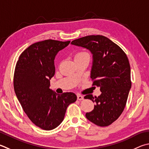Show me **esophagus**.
Instances as JSON below:
<instances>
[{"label": "esophagus", "mask_w": 149, "mask_h": 149, "mask_svg": "<svg viewBox=\"0 0 149 149\" xmlns=\"http://www.w3.org/2000/svg\"><path fill=\"white\" fill-rule=\"evenodd\" d=\"M77 98L78 100H83L84 97L82 95H81V94H77Z\"/></svg>", "instance_id": "34e87169"}]
</instances>
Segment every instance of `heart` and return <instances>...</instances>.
<instances>
[{
    "label": "heart",
    "instance_id": "1",
    "mask_svg": "<svg viewBox=\"0 0 149 149\" xmlns=\"http://www.w3.org/2000/svg\"><path fill=\"white\" fill-rule=\"evenodd\" d=\"M86 56H88V57H89V55H88V54L87 53H86V52H79V53H77L76 55H75L74 59L79 58H82V57H86Z\"/></svg>",
    "mask_w": 149,
    "mask_h": 149
}]
</instances>
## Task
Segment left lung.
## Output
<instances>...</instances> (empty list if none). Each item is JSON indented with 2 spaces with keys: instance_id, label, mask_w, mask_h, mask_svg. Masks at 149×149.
Wrapping results in <instances>:
<instances>
[{
  "instance_id": "8db88e82",
  "label": "left lung",
  "mask_w": 149,
  "mask_h": 149,
  "mask_svg": "<svg viewBox=\"0 0 149 149\" xmlns=\"http://www.w3.org/2000/svg\"><path fill=\"white\" fill-rule=\"evenodd\" d=\"M71 44L87 49L93 54L91 78L93 85L100 88L102 93L98 97L92 94L84 97L95 103L86 117L97 126H109L123 112L131 88L128 58L118 45L102 35L80 38Z\"/></svg>"
}]
</instances>
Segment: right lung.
I'll use <instances>...</instances> for the list:
<instances>
[{"mask_svg":"<svg viewBox=\"0 0 149 149\" xmlns=\"http://www.w3.org/2000/svg\"><path fill=\"white\" fill-rule=\"evenodd\" d=\"M70 43L54 40L34 43L21 54L15 66L13 87L18 100L29 119L45 130L56 128L68 106L77 100L74 93L58 94L49 88L55 56Z\"/></svg>","mask_w":149,"mask_h":149,"instance_id":"obj_1","label":"right lung"}]
</instances>
